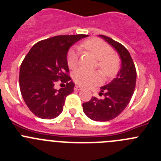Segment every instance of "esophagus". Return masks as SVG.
<instances>
[{
	"mask_svg": "<svg viewBox=\"0 0 161 161\" xmlns=\"http://www.w3.org/2000/svg\"><path fill=\"white\" fill-rule=\"evenodd\" d=\"M82 87H80V86H79V85H76V86L74 87V89L75 90H77V91H79V90H81L82 89Z\"/></svg>",
	"mask_w": 161,
	"mask_h": 161,
	"instance_id": "esophagus-1",
	"label": "esophagus"
}]
</instances>
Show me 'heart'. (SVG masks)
<instances>
[{
	"label": "heart",
	"instance_id": "obj_1",
	"mask_svg": "<svg viewBox=\"0 0 161 161\" xmlns=\"http://www.w3.org/2000/svg\"><path fill=\"white\" fill-rule=\"evenodd\" d=\"M81 47L97 59L96 67H99L106 77L111 78L117 74L120 67V58L108 43L99 39H90L82 42ZM67 64L69 69H75L79 64V54L75 50H69L67 53ZM75 83L85 87H90L100 83L103 80L99 71H87L83 69L73 73Z\"/></svg>",
	"mask_w": 161,
	"mask_h": 161
}]
</instances>
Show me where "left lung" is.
<instances>
[{"mask_svg": "<svg viewBox=\"0 0 161 161\" xmlns=\"http://www.w3.org/2000/svg\"><path fill=\"white\" fill-rule=\"evenodd\" d=\"M99 36L117 50L122 66L112 81L100 88L102 99L92 97L82 106L85 114L92 120L106 122L119 115L129 104L135 89L137 72L129 51L123 45L106 36Z\"/></svg>", "mask_w": 161, "mask_h": 161, "instance_id": "left-lung-1", "label": "left lung"}]
</instances>
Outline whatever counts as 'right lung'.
Segmentation results:
<instances>
[{
  "label": "right lung",
  "mask_w": 161,
  "mask_h": 161,
  "mask_svg": "<svg viewBox=\"0 0 161 161\" xmlns=\"http://www.w3.org/2000/svg\"><path fill=\"white\" fill-rule=\"evenodd\" d=\"M87 36L49 38L35 44L26 55L19 69V88L27 108L35 115L52 119L62 112L65 98L74 90L69 75L67 52L73 44ZM58 80L67 85L57 90L54 86Z\"/></svg>",
  "instance_id": "right-lung-1"
}]
</instances>
